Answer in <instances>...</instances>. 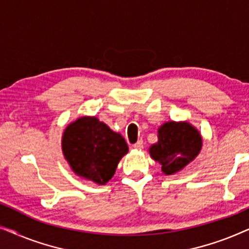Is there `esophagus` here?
<instances>
[{
    "instance_id": "obj_1",
    "label": "esophagus",
    "mask_w": 249,
    "mask_h": 249,
    "mask_svg": "<svg viewBox=\"0 0 249 249\" xmlns=\"http://www.w3.org/2000/svg\"><path fill=\"white\" fill-rule=\"evenodd\" d=\"M144 147V144H142V141H138L136 144H134V148L136 149H142Z\"/></svg>"
}]
</instances>
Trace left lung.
<instances>
[{
  "label": "left lung",
  "mask_w": 249,
  "mask_h": 249,
  "mask_svg": "<svg viewBox=\"0 0 249 249\" xmlns=\"http://www.w3.org/2000/svg\"><path fill=\"white\" fill-rule=\"evenodd\" d=\"M159 142L149 148L152 159L165 175L180 171L198 155L202 137L188 122H166L159 129Z\"/></svg>",
  "instance_id": "obj_1"
}]
</instances>
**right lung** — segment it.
<instances>
[{
  "mask_svg": "<svg viewBox=\"0 0 249 249\" xmlns=\"http://www.w3.org/2000/svg\"><path fill=\"white\" fill-rule=\"evenodd\" d=\"M62 149L74 173L98 185L113 177L119 161L128 153L124 137L95 117H83L68 125Z\"/></svg>",
  "mask_w": 249,
  "mask_h": 249,
  "instance_id": "right-lung-1",
  "label": "right lung"
}]
</instances>
